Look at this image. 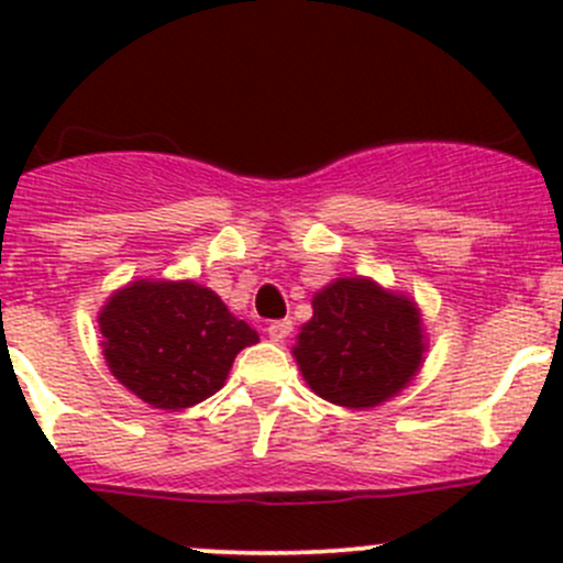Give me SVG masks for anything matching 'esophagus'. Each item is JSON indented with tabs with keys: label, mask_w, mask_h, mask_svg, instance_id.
Returning <instances> with one entry per match:
<instances>
[{
	"label": "esophagus",
	"mask_w": 563,
	"mask_h": 563,
	"mask_svg": "<svg viewBox=\"0 0 563 563\" xmlns=\"http://www.w3.org/2000/svg\"><path fill=\"white\" fill-rule=\"evenodd\" d=\"M291 332H294L291 318H280V321H272L269 327H266V334H269V340H275V343H283Z\"/></svg>",
	"instance_id": "obj_1"
}]
</instances>
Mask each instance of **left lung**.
Returning <instances> with one entry per match:
<instances>
[{"instance_id": "8db88e82", "label": "left lung", "mask_w": 563, "mask_h": 563, "mask_svg": "<svg viewBox=\"0 0 563 563\" xmlns=\"http://www.w3.org/2000/svg\"><path fill=\"white\" fill-rule=\"evenodd\" d=\"M428 349L413 299L367 277H338L313 297L294 360L308 387L343 408H373L406 389Z\"/></svg>"}]
</instances>
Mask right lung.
I'll list each match as a JSON object with an SVG mask.
<instances>
[{"instance_id":"add662e5","label":"right lung","mask_w":563,"mask_h":563,"mask_svg":"<svg viewBox=\"0 0 563 563\" xmlns=\"http://www.w3.org/2000/svg\"><path fill=\"white\" fill-rule=\"evenodd\" d=\"M108 371L155 408L179 411L214 395L236 354L258 343L223 299L192 280H135L98 316Z\"/></svg>"}]
</instances>
